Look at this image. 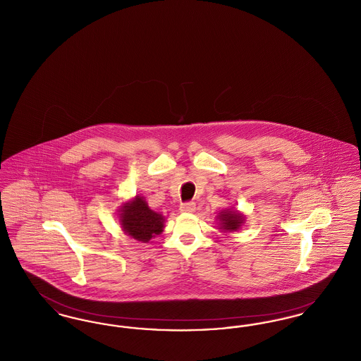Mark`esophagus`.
<instances>
[{"instance_id": "obj_1", "label": "esophagus", "mask_w": 361, "mask_h": 361, "mask_svg": "<svg viewBox=\"0 0 361 361\" xmlns=\"http://www.w3.org/2000/svg\"><path fill=\"white\" fill-rule=\"evenodd\" d=\"M196 209V204L193 202H187V203H183L180 206V211L181 212H193Z\"/></svg>"}]
</instances>
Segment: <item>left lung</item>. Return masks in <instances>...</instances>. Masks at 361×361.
<instances>
[{
	"instance_id": "left-lung-1",
	"label": "left lung",
	"mask_w": 361,
	"mask_h": 361,
	"mask_svg": "<svg viewBox=\"0 0 361 361\" xmlns=\"http://www.w3.org/2000/svg\"><path fill=\"white\" fill-rule=\"evenodd\" d=\"M218 227L224 233H233L240 230V226L245 222L243 214L238 212L234 208H226L216 215Z\"/></svg>"
}]
</instances>
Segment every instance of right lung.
<instances>
[{
  "label": "right lung",
  "mask_w": 361,
  "mask_h": 361,
  "mask_svg": "<svg viewBox=\"0 0 361 361\" xmlns=\"http://www.w3.org/2000/svg\"><path fill=\"white\" fill-rule=\"evenodd\" d=\"M119 212L123 231L134 240L146 243L164 231L165 218L150 209L142 196L124 203Z\"/></svg>",
  "instance_id": "obj_1"
}]
</instances>
